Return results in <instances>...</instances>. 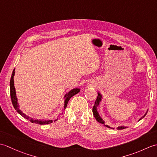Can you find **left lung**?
Listing matches in <instances>:
<instances>
[{
	"mask_svg": "<svg viewBox=\"0 0 157 157\" xmlns=\"http://www.w3.org/2000/svg\"><path fill=\"white\" fill-rule=\"evenodd\" d=\"M98 96H97V98H96V100L95 103H94V106H93V109H92L93 115H94L96 120V121H97L98 122H99L100 123H102V124H104L105 126L107 127V128H111V127H109V126H108V125H106L105 124L104 121H103L101 117H100L99 114H98V112H97V109H97V106H98V105H99V104H100V102H101V98H102L101 94H100V93H98ZM146 114H145L144 116L142 117L141 119L144 118V117L146 116ZM126 128H127V127H125V126H120V127L119 126L118 128H117V129H125Z\"/></svg>",
	"mask_w": 157,
	"mask_h": 157,
	"instance_id": "8db88e82",
	"label": "left lung"
}]
</instances>
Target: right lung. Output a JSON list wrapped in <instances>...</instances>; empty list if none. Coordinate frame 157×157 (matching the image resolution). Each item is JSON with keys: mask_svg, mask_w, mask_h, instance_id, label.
<instances>
[{"mask_svg": "<svg viewBox=\"0 0 157 157\" xmlns=\"http://www.w3.org/2000/svg\"><path fill=\"white\" fill-rule=\"evenodd\" d=\"M14 75H15V69H13L11 78V80H10V90H11V92H11V98L12 104H13V106H14V108L17 111V112L19 113V114L21 115L22 117H23L24 118L29 119L32 123H37V124H39V125H46V124H48V123H51L52 122V120H40V119H32L31 117H29L25 115L24 113H22L21 110H19V105L17 103V97H16L15 89V87H14V80H13V77H14ZM79 91H80V90L78 89V88L73 89V90H71V91L69 92L68 94H67L65 96V98H65V101L64 109L66 108L69 99L71 98L73 96H74L76 94H78V93ZM56 120H57V119H55V121H56Z\"/></svg>", "mask_w": 157, "mask_h": 157, "instance_id": "obj_1", "label": "right lung"}]
</instances>
